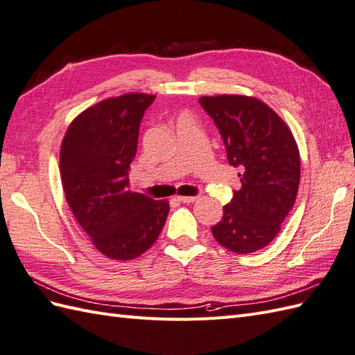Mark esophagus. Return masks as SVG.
Segmentation results:
<instances>
[{
	"mask_svg": "<svg viewBox=\"0 0 355 355\" xmlns=\"http://www.w3.org/2000/svg\"><path fill=\"white\" fill-rule=\"evenodd\" d=\"M180 202H184V204H190V202H195L198 196H178L177 198Z\"/></svg>",
	"mask_w": 355,
	"mask_h": 355,
	"instance_id": "obj_1",
	"label": "esophagus"
}]
</instances>
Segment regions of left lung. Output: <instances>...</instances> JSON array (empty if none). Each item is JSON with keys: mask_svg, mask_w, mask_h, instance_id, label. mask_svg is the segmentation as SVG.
Listing matches in <instances>:
<instances>
[{"mask_svg": "<svg viewBox=\"0 0 355 355\" xmlns=\"http://www.w3.org/2000/svg\"><path fill=\"white\" fill-rule=\"evenodd\" d=\"M199 103L222 135L230 165L241 171V189L223 207L213 237L239 255L257 252L275 240L295 202L300 151L294 135L255 97L204 96Z\"/></svg>", "mask_w": 355, "mask_h": 355, "instance_id": "1", "label": "left lung"}]
</instances>
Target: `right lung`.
<instances>
[{"label":"right lung","instance_id":"1","mask_svg":"<svg viewBox=\"0 0 355 355\" xmlns=\"http://www.w3.org/2000/svg\"><path fill=\"white\" fill-rule=\"evenodd\" d=\"M154 98L145 93L105 98L80 112L61 142L66 201L96 249L115 261L147 252L169 213L168 201H154L129 189L139 124Z\"/></svg>","mask_w":355,"mask_h":355}]
</instances>
